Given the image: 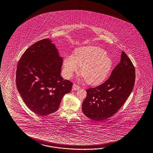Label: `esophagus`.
<instances>
[{
  "instance_id": "obj_1",
  "label": "esophagus",
  "mask_w": 153,
  "mask_h": 153,
  "mask_svg": "<svg viewBox=\"0 0 153 153\" xmlns=\"http://www.w3.org/2000/svg\"><path fill=\"white\" fill-rule=\"evenodd\" d=\"M79 88V85H77V84H74V85H73V88H72V90H78Z\"/></svg>"
}]
</instances>
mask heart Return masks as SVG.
Here are the masks:
<instances>
[{"label":"heart","mask_w":153,"mask_h":153,"mask_svg":"<svg viewBox=\"0 0 153 153\" xmlns=\"http://www.w3.org/2000/svg\"><path fill=\"white\" fill-rule=\"evenodd\" d=\"M65 73L72 77L82 67L81 72L86 82L95 85L102 82L109 74L112 65L111 59L106 51L97 46L80 47L76 49L74 56H66L63 60Z\"/></svg>","instance_id":"b5f03b06"}]
</instances>
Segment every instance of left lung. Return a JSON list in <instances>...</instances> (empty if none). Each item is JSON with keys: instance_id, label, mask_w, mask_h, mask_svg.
<instances>
[{"instance_id": "obj_1", "label": "left lung", "mask_w": 153, "mask_h": 153, "mask_svg": "<svg viewBox=\"0 0 153 153\" xmlns=\"http://www.w3.org/2000/svg\"><path fill=\"white\" fill-rule=\"evenodd\" d=\"M135 81V69L124 51L120 62L109 79L97 87L86 90L82 103L83 114L93 120H104L116 114L132 92Z\"/></svg>"}]
</instances>
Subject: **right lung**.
Returning <instances> with one entry per match:
<instances>
[{
	"instance_id": "1",
	"label": "right lung",
	"mask_w": 153,
	"mask_h": 153,
	"mask_svg": "<svg viewBox=\"0 0 153 153\" xmlns=\"http://www.w3.org/2000/svg\"><path fill=\"white\" fill-rule=\"evenodd\" d=\"M62 63L63 58L48 39L30 46L19 60L17 88L28 108L39 116L56 111L62 97L71 91L72 82L60 76Z\"/></svg>"
}]
</instances>
